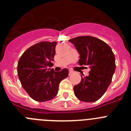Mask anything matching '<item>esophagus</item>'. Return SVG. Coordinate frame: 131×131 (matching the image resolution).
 <instances>
[{
  "instance_id": "1",
  "label": "esophagus",
  "mask_w": 131,
  "mask_h": 131,
  "mask_svg": "<svg viewBox=\"0 0 131 131\" xmlns=\"http://www.w3.org/2000/svg\"><path fill=\"white\" fill-rule=\"evenodd\" d=\"M72 73H73V71H69V75H71Z\"/></svg>"
}]
</instances>
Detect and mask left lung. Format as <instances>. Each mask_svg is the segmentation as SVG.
Here are the masks:
<instances>
[{"mask_svg": "<svg viewBox=\"0 0 131 131\" xmlns=\"http://www.w3.org/2000/svg\"><path fill=\"white\" fill-rule=\"evenodd\" d=\"M80 54L79 64L87 65L89 75L81 76L74 86V94L79 100L94 102L106 92L115 71V55L107 44L91 36H81L69 40Z\"/></svg>", "mask_w": 131, "mask_h": 131, "instance_id": "8db88e82", "label": "left lung"}]
</instances>
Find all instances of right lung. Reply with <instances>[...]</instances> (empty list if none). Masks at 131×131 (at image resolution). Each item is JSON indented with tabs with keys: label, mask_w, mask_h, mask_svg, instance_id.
<instances>
[{
	"label": "right lung",
	"mask_w": 131,
	"mask_h": 131,
	"mask_svg": "<svg viewBox=\"0 0 131 131\" xmlns=\"http://www.w3.org/2000/svg\"><path fill=\"white\" fill-rule=\"evenodd\" d=\"M56 42L42 41L27 49L18 63V75L21 86L32 99L50 100L57 95L59 84L68 77V69L56 72L52 66Z\"/></svg>",
	"instance_id": "1"
}]
</instances>
